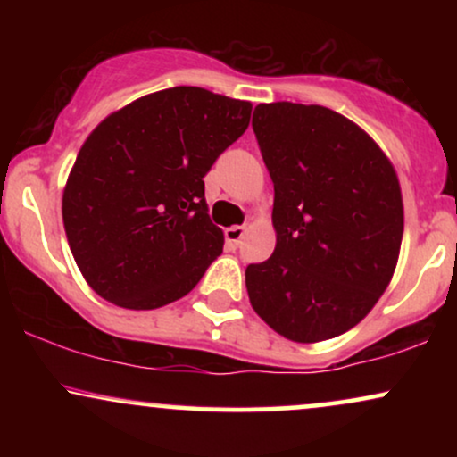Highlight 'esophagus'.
<instances>
[{
  "label": "esophagus",
  "instance_id": "1",
  "mask_svg": "<svg viewBox=\"0 0 457 457\" xmlns=\"http://www.w3.org/2000/svg\"><path fill=\"white\" fill-rule=\"evenodd\" d=\"M243 236H245L243 225H232V228L225 229V243H228L229 249H236V246L240 245V240H243Z\"/></svg>",
  "mask_w": 457,
  "mask_h": 457
}]
</instances>
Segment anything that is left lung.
Masks as SVG:
<instances>
[{"label":"left lung","instance_id":"1","mask_svg":"<svg viewBox=\"0 0 457 457\" xmlns=\"http://www.w3.org/2000/svg\"><path fill=\"white\" fill-rule=\"evenodd\" d=\"M253 130L275 185L277 245L269 260L246 266L251 307L290 342L337 337L393 279L400 178L359 124L322 104L262 103Z\"/></svg>","mask_w":457,"mask_h":457}]
</instances>
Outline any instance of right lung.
<instances>
[{
  "instance_id": "1",
  "label": "right lung",
  "mask_w": 457,
  "mask_h": 457,
  "mask_svg": "<svg viewBox=\"0 0 457 457\" xmlns=\"http://www.w3.org/2000/svg\"><path fill=\"white\" fill-rule=\"evenodd\" d=\"M251 107L178 86L129 103L87 135L68 174L62 219L98 296L141 312L197 286L223 251L202 178L249 127Z\"/></svg>"
}]
</instances>
